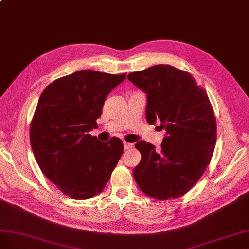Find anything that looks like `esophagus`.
Here are the masks:
<instances>
[{"label": "esophagus", "instance_id": "obj_1", "mask_svg": "<svg viewBox=\"0 0 249 249\" xmlns=\"http://www.w3.org/2000/svg\"><path fill=\"white\" fill-rule=\"evenodd\" d=\"M124 148L125 149H130V148H132L133 147V144H131V143H127V142H124Z\"/></svg>", "mask_w": 249, "mask_h": 249}]
</instances>
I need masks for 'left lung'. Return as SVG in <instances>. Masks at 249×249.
Listing matches in <instances>:
<instances>
[{"mask_svg":"<svg viewBox=\"0 0 249 249\" xmlns=\"http://www.w3.org/2000/svg\"><path fill=\"white\" fill-rule=\"evenodd\" d=\"M147 94L148 123L160 121L167 137L156 149L145 141L136 148L142 160L133 170L141 191L158 200L179 198L209 167L217 140L214 109L205 89L190 73L158 65L128 76Z\"/></svg>","mask_w":249,"mask_h":249,"instance_id":"obj_1","label":"left lung"}]
</instances>
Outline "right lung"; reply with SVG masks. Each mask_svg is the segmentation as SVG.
<instances>
[{
    "mask_svg": "<svg viewBox=\"0 0 249 249\" xmlns=\"http://www.w3.org/2000/svg\"><path fill=\"white\" fill-rule=\"evenodd\" d=\"M125 78L82 70L54 80L39 97L30 125L35 160L72 199L101 193L123 154L119 138L103 143L89 131L98 126L105 98Z\"/></svg>",
    "mask_w": 249,
    "mask_h": 249,
    "instance_id": "right-lung-1",
    "label": "right lung"
}]
</instances>
